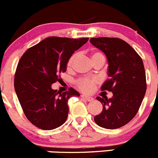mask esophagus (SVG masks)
<instances>
[{
    "label": "esophagus",
    "mask_w": 158,
    "mask_h": 158,
    "mask_svg": "<svg viewBox=\"0 0 158 158\" xmlns=\"http://www.w3.org/2000/svg\"><path fill=\"white\" fill-rule=\"evenodd\" d=\"M81 97H82L83 99H85V101H87V102H91V101H92V100H93V98H92V97L88 96V95H81Z\"/></svg>",
    "instance_id": "esophagus-1"
}]
</instances>
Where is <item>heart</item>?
Here are the masks:
<instances>
[{"instance_id": "obj_1", "label": "heart", "mask_w": 158, "mask_h": 158, "mask_svg": "<svg viewBox=\"0 0 158 158\" xmlns=\"http://www.w3.org/2000/svg\"><path fill=\"white\" fill-rule=\"evenodd\" d=\"M78 58V53H74L69 57V59L68 60L67 66L68 69H72V67L74 65L75 62L77 60ZM97 58H104V56L101 53V52H95L92 54V60H95ZM98 83V80L95 78H89V77H85V78H81L79 79L76 82V85L80 90H82V92H86V93H90V92H93L94 89L95 88V85Z\"/></svg>"}]
</instances>
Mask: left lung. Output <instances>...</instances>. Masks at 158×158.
Wrapping results in <instances>:
<instances>
[{"label": "left lung", "instance_id": "8db88e82", "mask_svg": "<svg viewBox=\"0 0 158 158\" xmlns=\"http://www.w3.org/2000/svg\"><path fill=\"white\" fill-rule=\"evenodd\" d=\"M89 41L107 56L109 79L101 90L113 93L111 98L105 95L97 97L103 109L94 120L102 128H121L136 115L145 95L147 83L142 59L119 38H91Z\"/></svg>", "mask_w": 158, "mask_h": 158}]
</instances>
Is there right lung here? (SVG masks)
Masks as SVG:
<instances>
[{
	"mask_svg": "<svg viewBox=\"0 0 158 158\" xmlns=\"http://www.w3.org/2000/svg\"><path fill=\"white\" fill-rule=\"evenodd\" d=\"M89 38L50 36L30 47L20 58L14 76V89L27 118L37 128L52 130L67 119L68 99L79 96L74 89L62 92L52 84L60 80L69 57Z\"/></svg>",
	"mask_w": 158,
	"mask_h": 158,
	"instance_id": "1",
	"label": "right lung"
}]
</instances>
